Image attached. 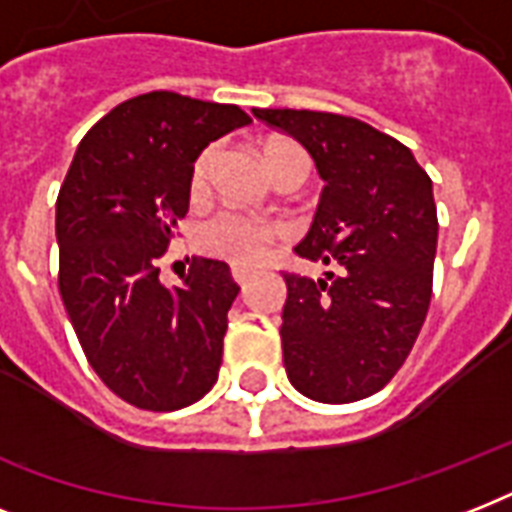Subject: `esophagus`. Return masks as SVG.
Returning a JSON list of instances; mask_svg holds the SVG:
<instances>
[{
  "instance_id": "esophagus-1",
  "label": "esophagus",
  "mask_w": 512,
  "mask_h": 512,
  "mask_svg": "<svg viewBox=\"0 0 512 512\" xmlns=\"http://www.w3.org/2000/svg\"><path fill=\"white\" fill-rule=\"evenodd\" d=\"M231 276H233V281H236V284H241V287H244V284H247V279H249V271H244V268H231Z\"/></svg>"
}]
</instances>
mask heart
Segmentation results:
<instances>
[{
	"mask_svg": "<svg viewBox=\"0 0 512 512\" xmlns=\"http://www.w3.org/2000/svg\"><path fill=\"white\" fill-rule=\"evenodd\" d=\"M300 151L297 146L287 143V140H271L265 146V164L271 175L276 172L289 154ZM217 146H207L196 156L191 170V191L201 193L209 183V172L215 167ZM284 236L281 225L265 223L257 217L241 215L233 209H220L215 215H209L204 223L199 225V241L201 247L212 252V255L223 257L233 265H257L263 263L265 257L271 255L273 244Z\"/></svg>",
	"mask_w": 512,
	"mask_h": 512,
	"instance_id": "1",
	"label": "heart"
}]
</instances>
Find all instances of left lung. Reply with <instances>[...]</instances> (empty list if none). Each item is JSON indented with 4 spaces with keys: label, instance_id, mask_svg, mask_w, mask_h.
I'll list each match as a JSON object with an SVG mask.
<instances>
[{
    "label": "left lung",
    "instance_id": "1",
    "mask_svg": "<svg viewBox=\"0 0 512 512\" xmlns=\"http://www.w3.org/2000/svg\"><path fill=\"white\" fill-rule=\"evenodd\" d=\"M252 114L305 146L324 180L295 252L329 271L319 281L284 273L289 382L321 404L372 396L401 369L428 316L438 241L433 183L404 143L353 116Z\"/></svg>",
    "mask_w": 512,
    "mask_h": 512
}]
</instances>
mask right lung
<instances>
[{
  "instance_id": "1",
  "label": "right lung",
  "mask_w": 512,
  "mask_h": 512,
  "mask_svg": "<svg viewBox=\"0 0 512 512\" xmlns=\"http://www.w3.org/2000/svg\"><path fill=\"white\" fill-rule=\"evenodd\" d=\"M249 122L228 103L138 95L84 135L60 185V297L95 374L138 409L175 412L217 382L239 284L201 257L167 289L159 257L188 212L196 156Z\"/></svg>"
}]
</instances>
